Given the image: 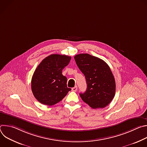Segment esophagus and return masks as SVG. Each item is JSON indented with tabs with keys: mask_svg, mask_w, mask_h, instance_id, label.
Listing matches in <instances>:
<instances>
[{
	"mask_svg": "<svg viewBox=\"0 0 147 147\" xmlns=\"http://www.w3.org/2000/svg\"><path fill=\"white\" fill-rule=\"evenodd\" d=\"M71 90H72L73 91H74V92L77 91V86H76V87H73V88H71Z\"/></svg>",
	"mask_w": 147,
	"mask_h": 147,
	"instance_id": "esophagus-1",
	"label": "esophagus"
}]
</instances>
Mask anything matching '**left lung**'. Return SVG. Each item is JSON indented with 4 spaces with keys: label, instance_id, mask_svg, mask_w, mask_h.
I'll return each mask as SVG.
<instances>
[{
    "label": "left lung",
    "instance_id": "8db88e82",
    "mask_svg": "<svg viewBox=\"0 0 147 147\" xmlns=\"http://www.w3.org/2000/svg\"><path fill=\"white\" fill-rule=\"evenodd\" d=\"M74 59L87 84L86 91L80 94L82 100L93 109L106 107L116 91L115 78L109 66L103 60L88 53L77 55Z\"/></svg>",
    "mask_w": 147,
    "mask_h": 147
}]
</instances>
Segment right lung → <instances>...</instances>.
Masks as SVG:
<instances>
[{
    "mask_svg": "<svg viewBox=\"0 0 147 147\" xmlns=\"http://www.w3.org/2000/svg\"><path fill=\"white\" fill-rule=\"evenodd\" d=\"M71 57L53 54L45 57L35 69L31 80L35 98L41 103L52 106L63 99L71 88L67 87V78L62 70Z\"/></svg>",
    "mask_w": 147,
    "mask_h": 147,
    "instance_id": "obj_1",
    "label": "right lung"
}]
</instances>
